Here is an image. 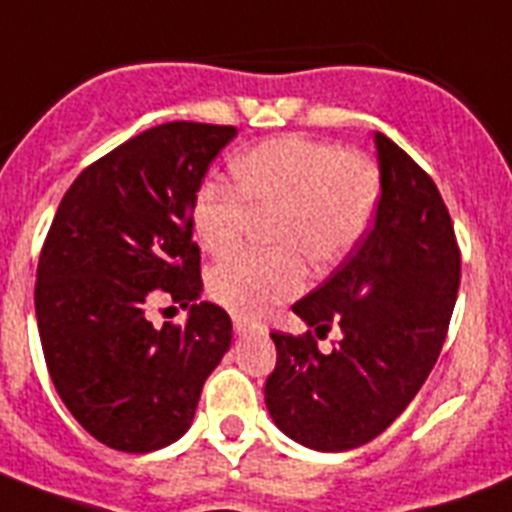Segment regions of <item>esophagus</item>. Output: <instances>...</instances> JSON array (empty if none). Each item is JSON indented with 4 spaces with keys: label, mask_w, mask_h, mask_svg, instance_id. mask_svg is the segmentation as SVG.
<instances>
[{
    "label": "esophagus",
    "mask_w": 512,
    "mask_h": 512,
    "mask_svg": "<svg viewBox=\"0 0 512 512\" xmlns=\"http://www.w3.org/2000/svg\"><path fill=\"white\" fill-rule=\"evenodd\" d=\"M260 330V327H257L255 322H252V319H247V317H242V314H234V332H237V335H252V332H257Z\"/></svg>",
    "instance_id": "1"
}]
</instances>
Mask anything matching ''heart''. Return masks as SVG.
<instances>
[{"label":"heart","mask_w":512,"mask_h":512,"mask_svg":"<svg viewBox=\"0 0 512 512\" xmlns=\"http://www.w3.org/2000/svg\"><path fill=\"white\" fill-rule=\"evenodd\" d=\"M237 185L208 177L198 185L190 221L213 255L234 250L252 211H281V252H239L211 270V296L242 317H262L306 286L301 252L319 265L342 260L361 242L379 208L381 182L371 159L306 136H278L234 159Z\"/></svg>","instance_id":"heart-1"}]
</instances>
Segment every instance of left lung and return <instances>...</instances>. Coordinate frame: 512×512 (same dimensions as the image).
I'll use <instances>...</instances> for the list:
<instances>
[{
  "mask_svg": "<svg viewBox=\"0 0 512 512\" xmlns=\"http://www.w3.org/2000/svg\"><path fill=\"white\" fill-rule=\"evenodd\" d=\"M381 198L376 221L340 268L293 314L317 337L337 324L332 353L311 332H273L278 361L265 404L291 441L350 451L373 441L433 371L461 278L451 216L430 175L384 133H373Z\"/></svg>",
  "mask_w": 512,
  "mask_h": 512,
  "instance_id": "1",
  "label": "left lung"
}]
</instances>
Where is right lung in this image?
<instances>
[{
  "label": "right lung",
  "instance_id": "obj_1",
  "mask_svg": "<svg viewBox=\"0 0 512 512\" xmlns=\"http://www.w3.org/2000/svg\"><path fill=\"white\" fill-rule=\"evenodd\" d=\"M234 126L162 123L90 164L61 198L38 262L35 317L66 410L115 451L149 453L188 433L231 319L201 299L193 195ZM167 295L189 322L154 328Z\"/></svg>",
  "mask_w": 512,
  "mask_h": 512
}]
</instances>
